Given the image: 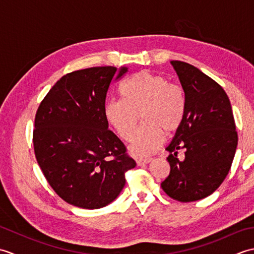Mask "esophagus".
Masks as SVG:
<instances>
[{"label": "esophagus", "instance_id": "esophagus-1", "mask_svg": "<svg viewBox=\"0 0 254 254\" xmlns=\"http://www.w3.org/2000/svg\"><path fill=\"white\" fill-rule=\"evenodd\" d=\"M152 158H146V159H137L136 160V164L137 166H144V165H147L149 164L150 161H152Z\"/></svg>", "mask_w": 254, "mask_h": 254}]
</instances>
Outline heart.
I'll list each match as a JSON object with an SVG mask.
<instances>
[{"instance_id":"heart-1","label":"heart","mask_w":254,"mask_h":254,"mask_svg":"<svg viewBox=\"0 0 254 254\" xmlns=\"http://www.w3.org/2000/svg\"><path fill=\"white\" fill-rule=\"evenodd\" d=\"M122 94L124 99L112 98L106 102L107 121L122 139L130 141L141 116L144 126L132 138L128 150L134 156L157 152L165 134L174 135L185 119L183 89L163 75L141 71L124 83Z\"/></svg>"}]
</instances>
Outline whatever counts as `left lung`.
Returning <instances> with one entry per match:
<instances>
[{
    "label": "left lung",
    "instance_id": "8db88e82",
    "mask_svg": "<svg viewBox=\"0 0 254 254\" xmlns=\"http://www.w3.org/2000/svg\"><path fill=\"white\" fill-rule=\"evenodd\" d=\"M186 96L185 119L166 149L170 174L161 182L179 202L202 199L216 191L228 175L238 135L233 109L222 86L191 64L171 61ZM179 150H185L182 160Z\"/></svg>",
    "mask_w": 254,
    "mask_h": 254
}]
</instances>
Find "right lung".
Segmentation results:
<instances>
[{
	"label": "right lung",
	"instance_id": "right-lung-1",
	"mask_svg": "<svg viewBox=\"0 0 254 254\" xmlns=\"http://www.w3.org/2000/svg\"><path fill=\"white\" fill-rule=\"evenodd\" d=\"M127 67L97 66L64 75L41 101L32 135L35 155L47 181L68 204L106 206L136 166L115 133L108 130L106 97Z\"/></svg>",
	"mask_w": 254,
	"mask_h": 254
}]
</instances>
